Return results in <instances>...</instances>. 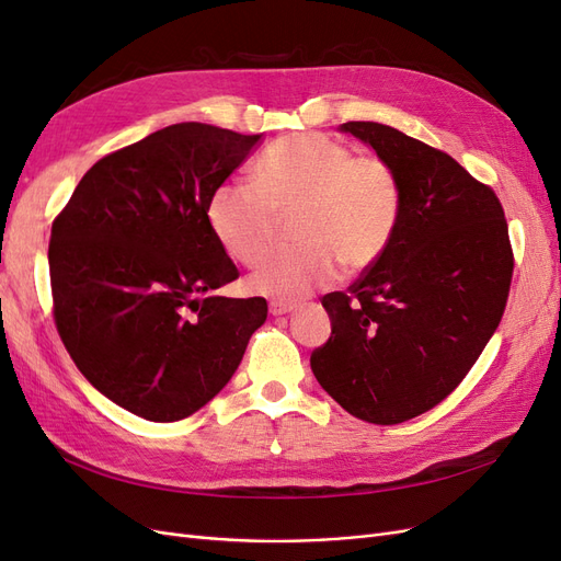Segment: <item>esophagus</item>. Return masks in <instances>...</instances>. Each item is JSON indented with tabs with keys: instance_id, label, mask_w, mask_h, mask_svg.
<instances>
[{
	"instance_id": "34e87169",
	"label": "esophagus",
	"mask_w": 561,
	"mask_h": 561,
	"mask_svg": "<svg viewBox=\"0 0 561 561\" xmlns=\"http://www.w3.org/2000/svg\"><path fill=\"white\" fill-rule=\"evenodd\" d=\"M295 309H297V304H293V301H280V299H276V301L268 304V311L274 313V316H285V313H290V311H295Z\"/></svg>"
}]
</instances>
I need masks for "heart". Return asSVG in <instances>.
<instances>
[{
  "mask_svg": "<svg viewBox=\"0 0 561 561\" xmlns=\"http://www.w3.org/2000/svg\"><path fill=\"white\" fill-rule=\"evenodd\" d=\"M402 210L393 165L322 133H295L271 142L250 184H219L208 225L229 257L252 266L276 239L278 217L293 215L290 250L268 254L252 271V293L307 297L336 280L342 264L363 271L386 252Z\"/></svg>",
  "mask_w": 561,
  "mask_h": 561,
  "instance_id": "b5f03b06",
  "label": "heart"
}]
</instances>
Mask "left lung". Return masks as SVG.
<instances>
[{
  "label": "left lung",
  "mask_w": 561,
  "mask_h": 561,
  "mask_svg": "<svg viewBox=\"0 0 561 561\" xmlns=\"http://www.w3.org/2000/svg\"><path fill=\"white\" fill-rule=\"evenodd\" d=\"M342 128L393 165L402 210L381 257L346 293L322 297L332 334L311 369L348 414L396 426L433 410L478 363L515 254L496 192L443 149L375 122Z\"/></svg>",
  "instance_id": "8db88e82"
}]
</instances>
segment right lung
Segmentation results:
<instances>
[{
    "mask_svg": "<svg viewBox=\"0 0 561 561\" xmlns=\"http://www.w3.org/2000/svg\"><path fill=\"white\" fill-rule=\"evenodd\" d=\"M262 135L184 122L89 168L48 241L54 320L100 393L147 421L192 416L239 367L266 299L215 290L239 278L208 201Z\"/></svg>",
    "mask_w": 561,
    "mask_h": 561,
    "instance_id": "obj_1",
    "label": "right lung"
}]
</instances>
